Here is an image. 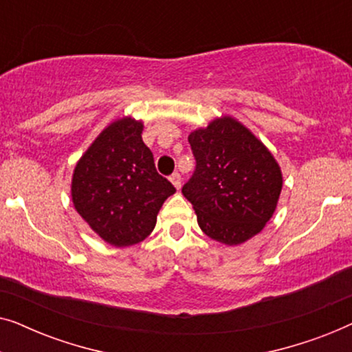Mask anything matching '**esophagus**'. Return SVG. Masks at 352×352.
I'll list each match as a JSON object with an SVG mask.
<instances>
[{
  "label": "esophagus",
  "instance_id": "obj_1",
  "mask_svg": "<svg viewBox=\"0 0 352 352\" xmlns=\"http://www.w3.org/2000/svg\"><path fill=\"white\" fill-rule=\"evenodd\" d=\"M170 179H171L173 184H175L176 189H181V186H182V177H181L179 173H173V175L170 176Z\"/></svg>",
  "mask_w": 352,
  "mask_h": 352
}]
</instances>
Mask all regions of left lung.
Masks as SVG:
<instances>
[{"label":"left lung","instance_id":"8db88e82","mask_svg":"<svg viewBox=\"0 0 352 352\" xmlns=\"http://www.w3.org/2000/svg\"><path fill=\"white\" fill-rule=\"evenodd\" d=\"M195 170L182 194L200 229L226 245L252 239L271 219L282 190V173L271 152L230 117L189 136Z\"/></svg>","mask_w":352,"mask_h":352}]
</instances>
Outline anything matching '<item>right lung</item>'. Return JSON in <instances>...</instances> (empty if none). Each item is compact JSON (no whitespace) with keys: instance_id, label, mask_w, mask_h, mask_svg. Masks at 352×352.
<instances>
[{"instance_id":"right-lung-1","label":"right lung","mask_w":352,"mask_h":352,"mask_svg":"<svg viewBox=\"0 0 352 352\" xmlns=\"http://www.w3.org/2000/svg\"><path fill=\"white\" fill-rule=\"evenodd\" d=\"M141 133L142 123L134 118L113 122L81 157L72 181L76 211L115 247L142 242L163 201L176 192L158 175Z\"/></svg>"}]
</instances>
